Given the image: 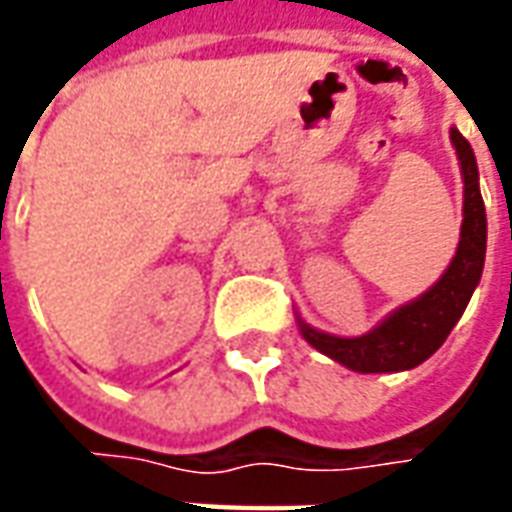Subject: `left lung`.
<instances>
[{
    "mask_svg": "<svg viewBox=\"0 0 512 512\" xmlns=\"http://www.w3.org/2000/svg\"><path fill=\"white\" fill-rule=\"evenodd\" d=\"M452 145L458 150L463 172V227L461 244L450 268L433 288L389 315L378 329L365 337H332L301 323L304 340L334 362L351 367L356 373H397L422 365L439 351L452 326L466 310L474 288L480 282L485 260V205L477 186V161L472 145L452 128Z\"/></svg>",
    "mask_w": 512,
    "mask_h": 512,
    "instance_id": "8db88e82",
    "label": "left lung"
}]
</instances>
